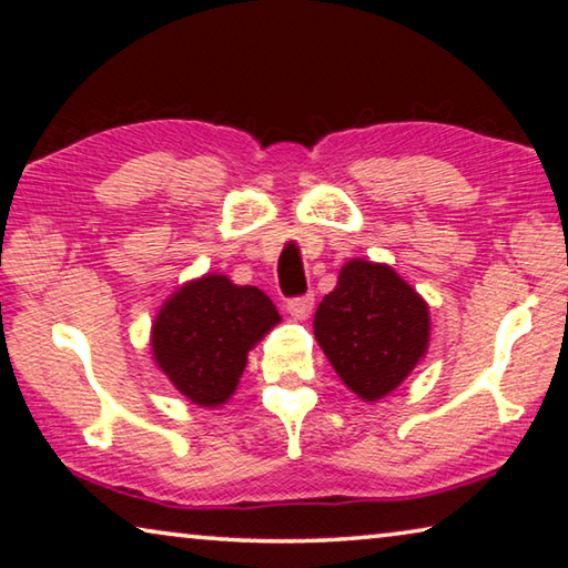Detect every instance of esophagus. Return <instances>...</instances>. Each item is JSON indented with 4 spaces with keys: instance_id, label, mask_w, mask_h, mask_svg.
I'll return each instance as SVG.
<instances>
[{
    "instance_id": "esophagus-1",
    "label": "esophagus",
    "mask_w": 568,
    "mask_h": 568,
    "mask_svg": "<svg viewBox=\"0 0 568 568\" xmlns=\"http://www.w3.org/2000/svg\"><path fill=\"white\" fill-rule=\"evenodd\" d=\"M287 313L293 315L295 321H307L313 313V295H303V297H293L287 301Z\"/></svg>"
}]
</instances>
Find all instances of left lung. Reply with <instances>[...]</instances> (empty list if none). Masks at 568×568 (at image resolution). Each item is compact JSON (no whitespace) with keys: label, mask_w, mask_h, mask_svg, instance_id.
Here are the masks:
<instances>
[{"label":"left lung","mask_w":568,"mask_h":568,"mask_svg":"<svg viewBox=\"0 0 568 568\" xmlns=\"http://www.w3.org/2000/svg\"><path fill=\"white\" fill-rule=\"evenodd\" d=\"M313 333L345 386L378 403L426 358L430 313L390 265L353 257L315 311Z\"/></svg>","instance_id":"obj_1"}]
</instances>
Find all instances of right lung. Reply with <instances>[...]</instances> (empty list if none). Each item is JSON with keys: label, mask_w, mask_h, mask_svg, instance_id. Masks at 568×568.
Segmentation results:
<instances>
[{"label": "right lung", "mask_w": 568, "mask_h": 568, "mask_svg": "<svg viewBox=\"0 0 568 568\" xmlns=\"http://www.w3.org/2000/svg\"><path fill=\"white\" fill-rule=\"evenodd\" d=\"M281 313L261 287L205 273L182 283L152 321V361L190 403L220 408L233 398L247 365Z\"/></svg>", "instance_id": "add662e5"}]
</instances>
